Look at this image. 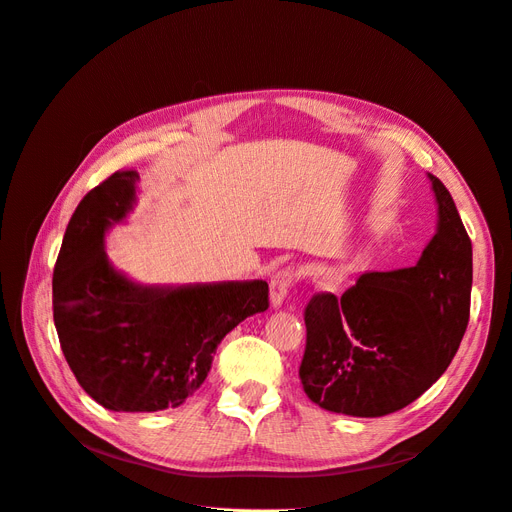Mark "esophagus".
<instances>
[{
    "instance_id": "obj_1",
    "label": "esophagus",
    "mask_w": 512,
    "mask_h": 512,
    "mask_svg": "<svg viewBox=\"0 0 512 512\" xmlns=\"http://www.w3.org/2000/svg\"><path fill=\"white\" fill-rule=\"evenodd\" d=\"M292 282H294V273H292L290 269L277 271V273L271 277L269 288H271V305H273V307H280V305L284 303V299H286V294H288Z\"/></svg>"
}]
</instances>
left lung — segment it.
<instances>
[{
    "label": "left lung",
    "instance_id": "obj_1",
    "mask_svg": "<svg viewBox=\"0 0 512 512\" xmlns=\"http://www.w3.org/2000/svg\"><path fill=\"white\" fill-rule=\"evenodd\" d=\"M438 230L414 267L367 271L342 297L318 292L305 307L299 378L320 408L384 416L436 382L468 329L472 241L444 183L429 175Z\"/></svg>",
    "mask_w": 512,
    "mask_h": 512
}]
</instances>
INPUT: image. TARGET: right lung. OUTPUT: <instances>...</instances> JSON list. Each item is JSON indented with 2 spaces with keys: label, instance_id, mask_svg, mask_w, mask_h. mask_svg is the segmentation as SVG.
<instances>
[{
  "label": "right lung",
  "instance_id": "obj_1",
  "mask_svg": "<svg viewBox=\"0 0 512 512\" xmlns=\"http://www.w3.org/2000/svg\"><path fill=\"white\" fill-rule=\"evenodd\" d=\"M136 170L87 192L53 271V320L83 391L113 412L177 408L205 382L222 339L269 307V284L141 286L104 252L106 230L132 211Z\"/></svg>",
  "mask_w": 512,
  "mask_h": 512
}]
</instances>
